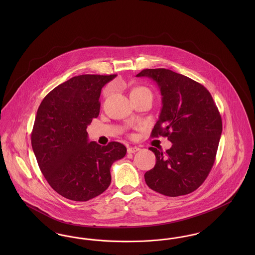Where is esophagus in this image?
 <instances>
[{
    "label": "esophagus",
    "mask_w": 255,
    "mask_h": 255,
    "mask_svg": "<svg viewBox=\"0 0 255 255\" xmlns=\"http://www.w3.org/2000/svg\"><path fill=\"white\" fill-rule=\"evenodd\" d=\"M137 151H139V148L138 147H136V146H134V147H129L128 149H127V152L128 153H135V152H137Z\"/></svg>",
    "instance_id": "obj_1"
}]
</instances>
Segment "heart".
I'll use <instances>...</instances> for the list:
<instances>
[{
    "mask_svg": "<svg viewBox=\"0 0 255 255\" xmlns=\"http://www.w3.org/2000/svg\"><path fill=\"white\" fill-rule=\"evenodd\" d=\"M139 89H142V88H139Z\"/></svg>",
    "mask_w": 255,
    "mask_h": 255,
    "instance_id": "obj_1",
    "label": "heart"
}]
</instances>
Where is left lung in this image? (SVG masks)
Here are the masks:
<instances>
[{
  "instance_id": "left-lung-1",
  "label": "left lung",
  "mask_w": 255,
  "mask_h": 255,
  "mask_svg": "<svg viewBox=\"0 0 255 255\" xmlns=\"http://www.w3.org/2000/svg\"><path fill=\"white\" fill-rule=\"evenodd\" d=\"M136 77L153 79L162 107L151 135L167 136L165 153L150 147L156 165L144 174L146 184L160 194L193 192L205 182L215 161L223 130L218 108L202 84L166 69H146Z\"/></svg>"
}]
</instances>
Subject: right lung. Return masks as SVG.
I'll return each mask as SVG.
<instances>
[{
	"instance_id": "obj_1",
	"label": "right lung",
	"mask_w": 255,
	"mask_h": 255,
	"mask_svg": "<svg viewBox=\"0 0 255 255\" xmlns=\"http://www.w3.org/2000/svg\"><path fill=\"white\" fill-rule=\"evenodd\" d=\"M116 76H74L49 92L37 111L31 145L38 165L49 185L69 200L86 202L103 193L112 164L126 155L120 142L90 141L86 130L99 115L101 89Z\"/></svg>"
}]
</instances>
